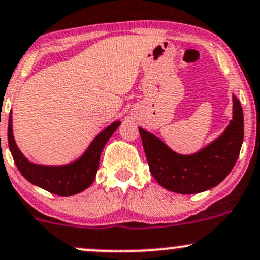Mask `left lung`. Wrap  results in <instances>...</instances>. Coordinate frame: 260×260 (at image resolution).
<instances>
[{
  "label": "left lung",
  "instance_id": "8db88e82",
  "mask_svg": "<svg viewBox=\"0 0 260 260\" xmlns=\"http://www.w3.org/2000/svg\"><path fill=\"white\" fill-rule=\"evenodd\" d=\"M141 133L149 171L162 187L179 194H196L219 184L236 165L244 138L240 102L233 95V119L215 141L194 154H178L143 128Z\"/></svg>",
  "mask_w": 260,
  "mask_h": 260
}]
</instances>
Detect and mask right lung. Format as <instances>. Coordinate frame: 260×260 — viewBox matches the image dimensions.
Listing matches in <instances>:
<instances>
[{
  "mask_svg": "<svg viewBox=\"0 0 260 260\" xmlns=\"http://www.w3.org/2000/svg\"><path fill=\"white\" fill-rule=\"evenodd\" d=\"M113 122L95 137L87 151L75 162L64 166H42L31 163L18 149L12 133V114L8 119V147L18 171L29 183L58 196H73L93 183L100 166V157L107 141L119 127Z\"/></svg>",
  "mask_w": 260,
  "mask_h": 260,
  "instance_id": "obj_1",
  "label": "right lung"
}]
</instances>
